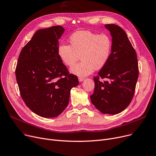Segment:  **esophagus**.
<instances>
[{"mask_svg": "<svg viewBox=\"0 0 156 156\" xmlns=\"http://www.w3.org/2000/svg\"><path fill=\"white\" fill-rule=\"evenodd\" d=\"M78 80H79L80 82H81V81H83L85 80V78L84 77H79Z\"/></svg>", "mask_w": 156, "mask_h": 156, "instance_id": "obj_1", "label": "esophagus"}]
</instances>
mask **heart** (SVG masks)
<instances>
[{"label":"heart","instance_id":"b5f03b06","mask_svg":"<svg viewBox=\"0 0 156 156\" xmlns=\"http://www.w3.org/2000/svg\"><path fill=\"white\" fill-rule=\"evenodd\" d=\"M71 45L61 43L58 54L63 63L72 66L81 56V61L70 71L79 76H85L96 69L102 68L110 59L112 49L111 37L90 30H79L69 37Z\"/></svg>","mask_w":156,"mask_h":156}]
</instances>
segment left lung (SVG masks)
Segmentation results:
<instances>
[{
    "instance_id": "1",
    "label": "left lung",
    "mask_w": 156,
    "mask_h": 156,
    "mask_svg": "<svg viewBox=\"0 0 156 156\" xmlns=\"http://www.w3.org/2000/svg\"><path fill=\"white\" fill-rule=\"evenodd\" d=\"M105 26L112 37V53L107 63L93 77L95 90L90 99L102 113L114 115L130 103L139 76V66L136 52L125 31L116 24Z\"/></svg>"
}]
</instances>
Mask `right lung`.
<instances>
[{"label":"right lung","mask_w":156,"mask_h":156,"mask_svg":"<svg viewBox=\"0 0 156 156\" xmlns=\"http://www.w3.org/2000/svg\"><path fill=\"white\" fill-rule=\"evenodd\" d=\"M64 28L39 29L22 49L16 68L20 96L26 106L46 118L58 116L69 103L70 90L79 84L58 54Z\"/></svg>","instance_id":"1"}]
</instances>
